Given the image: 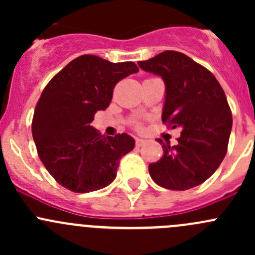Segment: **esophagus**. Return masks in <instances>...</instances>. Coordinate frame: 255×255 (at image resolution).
Masks as SVG:
<instances>
[{"label":"esophagus","mask_w":255,"mask_h":255,"mask_svg":"<svg viewBox=\"0 0 255 255\" xmlns=\"http://www.w3.org/2000/svg\"><path fill=\"white\" fill-rule=\"evenodd\" d=\"M144 144H145V140L142 139V138H137V139H135V145L137 146H143Z\"/></svg>","instance_id":"34e87169"}]
</instances>
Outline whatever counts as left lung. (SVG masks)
<instances>
[{"instance_id": "left-lung-1", "label": "left lung", "mask_w": 255, "mask_h": 255, "mask_svg": "<svg viewBox=\"0 0 255 255\" xmlns=\"http://www.w3.org/2000/svg\"><path fill=\"white\" fill-rule=\"evenodd\" d=\"M165 84L161 120L180 128L176 145L158 139L163 156L149 165L155 184L169 190H189L212 175L227 153L232 113L212 73L185 54L166 50L138 63Z\"/></svg>"}]
</instances>
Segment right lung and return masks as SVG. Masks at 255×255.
Returning <instances> with one entry per match:
<instances>
[{
	"mask_svg": "<svg viewBox=\"0 0 255 255\" xmlns=\"http://www.w3.org/2000/svg\"><path fill=\"white\" fill-rule=\"evenodd\" d=\"M138 70L132 61L81 55L43 90L32 134L40 160L61 186L86 194L116 179L120 159L133 150L135 140L127 133L104 137L90 123L110 106L116 84Z\"/></svg>",
	"mask_w": 255,
	"mask_h": 255,
	"instance_id": "obj_1",
	"label": "right lung"
}]
</instances>
